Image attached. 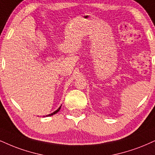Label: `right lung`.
I'll return each mask as SVG.
<instances>
[{
  "mask_svg": "<svg viewBox=\"0 0 155 155\" xmlns=\"http://www.w3.org/2000/svg\"><path fill=\"white\" fill-rule=\"evenodd\" d=\"M61 106H62V105H61V106H60V108H58V109H57V110H55V111H54V112H53V113H51V114H48V115H47V116H51L54 115V114H57V112H58V111H59V110H60V108H61ZM44 117H45V116H44Z\"/></svg>",
  "mask_w": 155,
  "mask_h": 155,
  "instance_id": "obj_1",
  "label": "right lung"
}]
</instances>
